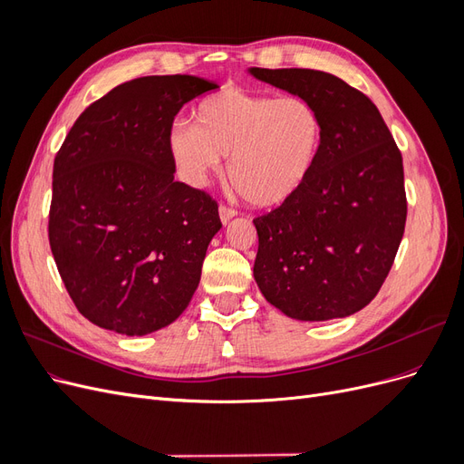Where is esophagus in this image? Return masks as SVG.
I'll return each instance as SVG.
<instances>
[{"label":"esophagus","instance_id":"obj_1","mask_svg":"<svg viewBox=\"0 0 464 464\" xmlns=\"http://www.w3.org/2000/svg\"><path fill=\"white\" fill-rule=\"evenodd\" d=\"M218 215H220V222L227 224V222H230V220L236 217V210H234L232 207L220 205V207H218Z\"/></svg>","mask_w":464,"mask_h":464}]
</instances>
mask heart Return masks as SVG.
Returning a JSON list of instances; mask_svg holds the SVG:
<instances>
[{
  "label": "heart",
  "instance_id": "b5f03b06",
  "mask_svg": "<svg viewBox=\"0 0 464 464\" xmlns=\"http://www.w3.org/2000/svg\"><path fill=\"white\" fill-rule=\"evenodd\" d=\"M195 123H176L170 152L193 184L222 170L242 198L256 207H275L290 199L314 172L323 123L315 106L302 96L256 94L222 89L193 111Z\"/></svg>",
  "mask_w": 464,
  "mask_h": 464
}]
</instances>
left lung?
I'll list each match as a JSON object with an SVG mask.
<instances>
[{
  "instance_id": "8db88e82",
  "label": "left lung",
  "mask_w": 464,
  "mask_h": 464,
  "mask_svg": "<svg viewBox=\"0 0 464 464\" xmlns=\"http://www.w3.org/2000/svg\"><path fill=\"white\" fill-rule=\"evenodd\" d=\"M249 73L310 101L323 143L305 184L254 220V276L265 300L300 321L346 317L385 283L401 246L406 193L401 150L370 98L315 69Z\"/></svg>"
}]
</instances>
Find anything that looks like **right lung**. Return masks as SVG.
Wrapping results in <instances>:
<instances>
[{
  "mask_svg": "<svg viewBox=\"0 0 464 464\" xmlns=\"http://www.w3.org/2000/svg\"><path fill=\"white\" fill-rule=\"evenodd\" d=\"M217 82L150 75L92 102L53 160L48 237L77 310L128 336L176 321L198 290L218 205L174 181L178 111Z\"/></svg>",
  "mask_w": 464,
  "mask_h": 464,
  "instance_id": "obj_1",
  "label": "right lung"
}]
</instances>
